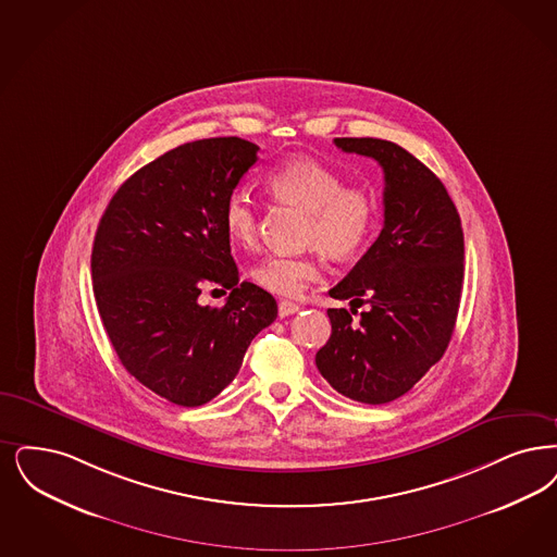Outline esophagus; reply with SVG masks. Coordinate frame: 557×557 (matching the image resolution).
<instances>
[{"label":"esophagus","instance_id":"esophagus-1","mask_svg":"<svg viewBox=\"0 0 557 557\" xmlns=\"http://www.w3.org/2000/svg\"><path fill=\"white\" fill-rule=\"evenodd\" d=\"M298 305H294V302H289V300H280V305H277V312H280V317H289V314H294V312H298Z\"/></svg>","mask_w":557,"mask_h":557}]
</instances>
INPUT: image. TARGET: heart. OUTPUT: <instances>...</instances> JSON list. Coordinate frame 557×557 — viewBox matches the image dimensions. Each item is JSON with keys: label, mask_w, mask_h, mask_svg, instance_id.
Instances as JSON below:
<instances>
[{"label": "heart", "mask_w": 557, "mask_h": 557, "mask_svg": "<svg viewBox=\"0 0 557 557\" xmlns=\"http://www.w3.org/2000/svg\"><path fill=\"white\" fill-rule=\"evenodd\" d=\"M268 193L284 205L309 213L307 243L321 246L334 259H348L371 243L377 227L375 197L358 186H346V178L317 159H292L268 176ZM223 225L232 243L257 245L259 202L246 190L234 188L223 202ZM321 277L317 252H275L252 269L259 288L277 296H298Z\"/></svg>", "instance_id": "b5f03b06"}]
</instances>
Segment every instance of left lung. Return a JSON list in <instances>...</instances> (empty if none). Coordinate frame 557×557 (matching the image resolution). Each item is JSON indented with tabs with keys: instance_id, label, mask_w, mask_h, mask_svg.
<instances>
[{
	"instance_id": "left-lung-1",
	"label": "left lung",
	"mask_w": 557,
	"mask_h": 557,
	"mask_svg": "<svg viewBox=\"0 0 557 557\" xmlns=\"http://www.w3.org/2000/svg\"><path fill=\"white\" fill-rule=\"evenodd\" d=\"M346 153L383 168V230L355 269L330 289L352 309H330L332 335L317 369L342 396L387 404L404 396L444 357L454 334L465 234L442 180L400 145L381 138H335ZM370 311L351 321L355 306Z\"/></svg>"
}]
</instances>
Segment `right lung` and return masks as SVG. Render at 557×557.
Instances as JSON below:
<instances>
[{
    "instance_id": "obj_1",
    "label": "right lung",
    "mask_w": 557,
    "mask_h": 557,
    "mask_svg": "<svg viewBox=\"0 0 557 557\" xmlns=\"http://www.w3.org/2000/svg\"><path fill=\"white\" fill-rule=\"evenodd\" d=\"M238 136L202 138L157 157L113 195L92 243V292L124 369L153 394L200 406L227 387L275 298L240 282L223 202L257 163ZM231 289L202 308V288Z\"/></svg>"
}]
</instances>
